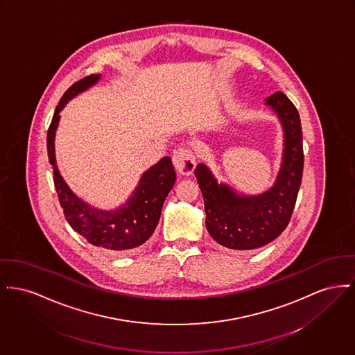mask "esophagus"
Masks as SVG:
<instances>
[{
    "label": "esophagus",
    "mask_w": 355,
    "mask_h": 355,
    "mask_svg": "<svg viewBox=\"0 0 355 355\" xmlns=\"http://www.w3.org/2000/svg\"><path fill=\"white\" fill-rule=\"evenodd\" d=\"M173 165L181 174L189 175L196 168V155L188 147H181L173 154Z\"/></svg>",
    "instance_id": "34e87169"
}]
</instances>
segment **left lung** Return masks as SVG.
I'll list each match as a JSON object with an SVG mask.
<instances>
[{"instance_id": "obj_1", "label": "left lung", "mask_w": 355, "mask_h": 355, "mask_svg": "<svg viewBox=\"0 0 355 355\" xmlns=\"http://www.w3.org/2000/svg\"><path fill=\"white\" fill-rule=\"evenodd\" d=\"M264 101L284 132L283 161L271 189L259 196H241L218 184L207 165L198 164L194 170L205 202L207 230L230 250H256L279 237L291 220L302 184L304 155L299 112L280 91Z\"/></svg>"}]
</instances>
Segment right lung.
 Returning a JSON list of instances; mask_svg holds the SVG:
<instances>
[{
  "label": "right lung",
  "instance_id": "obj_1",
  "mask_svg": "<svg viewBox=\"0 0 355 355\" xmlns=\"http://www.w3.org/2000/svg\"><path fill=\"white\" fill-rule=\"evenodd\" d=\"M99 79L101 75L85 76L64 92L46 134L48 158L53 167V182L64 216L72 230L95 247L125 253L146 243L157 228L164 202L175 182V171L170 157H164L144 173L132 196L125 205L115 210L92 208L65 184L56 166L55 157V135L60 121L59 114L68 101L98 83Z\"/></svg>",
  "mask_w": 355,
  "mask_h": 355
}]
</instances>
